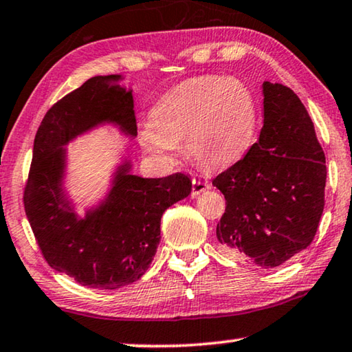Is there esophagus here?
Returning <instances> with one entry per match:
<instances>
[{"instance_id":"esophagus-1","label":"esophagus","mask_w":352,"mask_h":352,"mask_svg":"<svg viewBox=\"0 0 352 352\" xmlns=\"http://www.w3.org/2000/svg\"><path fill=\"white\" fill-rule=\"evenodd\" d=\"M192 197L197 198L198 195H201L203 192H206V190L210 188V184L207 181H201V179H193L192 181Z\"/></svg>"}]
</instances>
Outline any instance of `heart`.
<instances>
[{"instance_id":"heart-1","label":"heart","mask_w":352,"mask_h":352,"mask_svg":"<svg viewBox=\"0 0 352 352\" xmlns=\"http://www.w3.org/2000/svg\"><path fill=\"white\" fill-rule=\"evenodd\" d=\"M257 129L252 90L239 79L207 74L184 80L155 102L140 145L160 164H170L184 143L199 168L224 170L250 153Z\"/></svg>"}]
</instances>
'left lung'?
Wrapping results in <instances>:
<instances>
[{
  "mask_svg": "<svg viewBox=\"0 0 352 352\" xmlns=\"http://www.w3.org/2000/svg\"><path fill=\"white\" fill-rule=\"evenodd\" d=\"M263 128L239 164L212 184L226 198L217 224L230 258L274 268L312 243L324 206L326 157L292 89L265 80Z\"/></svg>",
  "mask_w": 352,
  "mask_h": 352,
  "instance_id": "obj_1",
  "label": "left lung"
}]
</instances>
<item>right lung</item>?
<instances>
[{
    "mask_svg": "<svg viewBox=\"0 0 352 352\" xmlns=\"http://www.w3.org/2000/svg\"><path fill=\"white\" fill-rule=\"evenodd\" d=\"M122 80V74L90 78L46 112L25 188L26 217L50 267L100 290L120 289L145 274L157 251L164 212L192 192V179L181 173L134 175L129 154H123L106 193L84 215L74 209L67 146L104 126L137 137L132 89Z\"/></svg>",
    "mask_w": 352,
    "mask_h": 352,
    "instance_id": "right-lung-1",
    "label": "right lung"
}]
</instances>
